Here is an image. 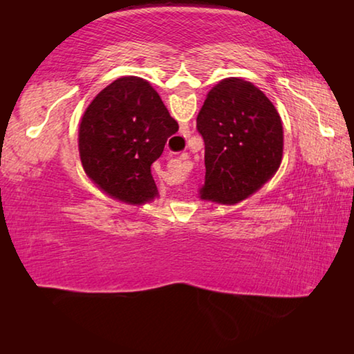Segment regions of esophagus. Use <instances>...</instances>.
Instances as JSON below:
<instances>
[{
    "label": "esophagus",
    "instance_id": "1",
    "mask_svg": "<svg viewBox=\"0 0 354 354\" xmlns=\"http://www.w3.org/2000/svg\"><path fill=\"white\" fill-rule=\"evenodd\" d=\"M173 162H175V164H178V159H175V160H173Z\"/></svg>",
    "mask_w": 354,
    "mask_h": 354
}]
</instances>
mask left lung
I'll return each instance as SVG.
<instances>
[{
	"label": "left lung",
	"instance_id": "obj_1",
	"mask_svg": "<svg viewBox=\"0 0 354 354\" xmlns=\"http://www.w3.org/2000/svg\"><path fill=\"white\" fill-rule=\"evenodd\" d=\"M205 140L203 200L236 205L261 189L283 158V124L253 84L227 77L212 87L196 117Z\"/></svg>",
	"mask_w": 354,
	"mask_h": 354
}]
</instances>
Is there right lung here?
<instances>
[{"instance_id": "1", "label": "right lung", "mask_w": 354, "mask_h": 354, "mask_svg": "<svg viewBox=\"0 0 354 354\" xmlns=\"http://www.w3.org/2000/svg\"><path fill=\"white\" fill-rule=\"evenodd\" d=\"M176 129V120L147 81L120 77L95 97L81 120L84 170L113 198L129 205L151 201L158 195L151 164Z\"/></svg>"}]
</instances>
